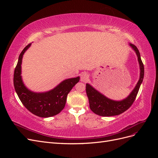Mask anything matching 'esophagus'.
<instances>
[{"label":"esophagus","instance_id":"34e87169","mask_svg":"<svg viewBox=\"0 0 158 158\" xmlns=\"http://www.w3.org/2000/svg\"><path fill=\"white\" fill-rule=\"evenodd\" d=\"M89 78V75L86 73H82L80 74V80L81 82H85L87 81V80Z\"/></svg>","mask_w":158,"mask_h":158}]
</instances>
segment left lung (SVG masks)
<instances>
[{
  "mask_svg": "<svg viewBox=\"0 0 158 158\" xmlns=\"http://www.w3.org/2000/svg\"><path fill=\"white\" fill-rule=\"evenodd\" d=\"M130 45L135 51L137 55L138 60L140 64V76L136 87L126 99L119 102L113 101V100L108 99L102 94L98 92L96 89L91 86L89 84H86L85 91H86L89 99V108L94 113L98 114L99 116L110 117L118 115V114L123 113L130 108L136 98L140 85L143 81V78H144V67L141 60L140 52L138 48L133 44H130Z\"/></svg>",
  "mask_w": 158,
  "mask_h": 158,
  "instance_id": "left-lung-1",
  "label": "left lung"
}]
</instances>
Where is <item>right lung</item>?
I'll return each instance as SVG.
<instances>
[{
    "label": "right lung",
    "mask_w": 158,
    "mask_h": 158,
    "mask_svg": "<svg viewBox=\"0 0 158 158\" xmlns=\"http://www.w3.org/2000/svg\"><path fill=\"white\" fill-rule=\"evenodd\" d=\"M28 44L19 56L14 73V86L19 99L24 107L33 114L40 117H50L59 114L65 107L68 94L80 78L76 77L64 80L56 88L45 93H34L23 85L21 77V64L23 55L29 48Z\"/></svg>",
    "instance_id": "1"
}]
</instances>
